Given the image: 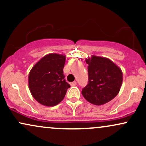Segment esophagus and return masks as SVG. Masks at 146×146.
Returning <instances> with one entry per match:
<instances>
[{
	"instance_id": "esophagus-1",
	"label": "esophagus",
	"mask_w": 146,
	"mask_h": 146,
	"mask_svg": "<svg viewBox=\"0 0 146 146\" xmlns=\"http://www.w3.org/2000/svg\"><path fill=\"white\" fill-rule=\"evenodd\" d=\"M76 84H77L76 82H73L70 83V85H71V86H75V85H76Z\"/></svg>"
}]
</instances>
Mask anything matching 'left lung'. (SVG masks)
I'll return each mask as SVG.
<instances>
[{
  "instance_id": "left-lung-1",
  "label": "left lung",
  "mask_w": 146,
  "mask_h": 146,
  "mask_svg": "<svg viewBox=\"0 0 146 146\" xmlns=\"http://www.w3.org/2000/svg\"><path fill=\"white\" fill-rule=\"evenodd\" d=\"M88 64V83L82 94L90 104L100 106L117 96L123 81L121 68L107 58L92 56L85 60Z\"/></svg>"
}]
</instances>
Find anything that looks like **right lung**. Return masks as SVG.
Listing matches in <instances>:
<instances>
[{"mask_svg":"<svg viewBox=\"0 0 146 146\" xmlns=\"http://www.w3.org/2000/svg\"><path fill=\"white\" fill-rule=\"evenodd\" d=\"M65 61V55L49 53L42 58L30 71L29 90L40 104L54 106L63 100L70 87L63 74Z\"/></svg>","mask_w":146,"mask_h":146,"instance_id":"1","label":"right lung"}]
</instances>
